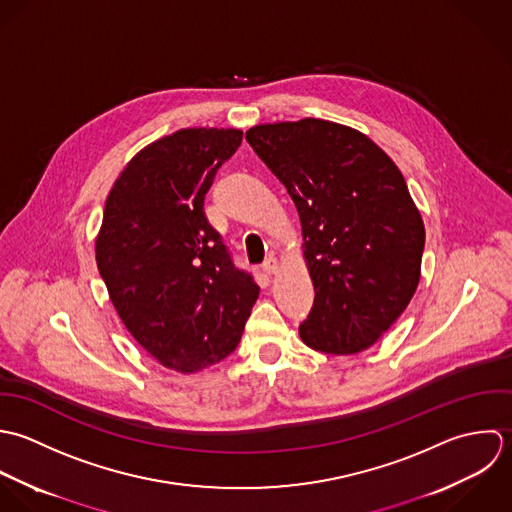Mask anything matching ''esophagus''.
Returning <instances> with one entry per match:
<instances>
[{"label": "esophagus", "instance_id": "1", "mask_svg": "<svg viewBox=\"0 0 512 512\" xmlns=\"http://www.w3.org/2000/svg\"><path fill=\"white\" fill-rule=\"evenodd\" d=\"M277 269H279V261H277V257H267L265 261H263V271L267 273V275H273V273H277Z\"/></svg>", "mask_w": 512, "mask_h": 512}]
</instances>
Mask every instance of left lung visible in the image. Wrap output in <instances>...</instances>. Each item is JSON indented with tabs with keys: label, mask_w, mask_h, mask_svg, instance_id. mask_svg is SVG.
<instances>
[{
	"label": "left lung",
	"mask_w": 512,
	"mask_h": 512,
	"mask_svg": "<svg viewBox=\"0 0 512 512\" xmlns=\"http://www.w3.org/2000/svg\"><path fill=\"white\" fill-rule=\"evenodd\" d=\"M297 205L314 303L299 326L324 354L370 348L417 289L425 229L408 184L366 134L320 118L245 132Z\"/></svg>",
	"instance_id": "8db88e82"
}]
</instances>
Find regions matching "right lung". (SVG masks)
I'll use <instances>...</instances> for the list:
<instances>
[{"instance_id":"1","label":"right lung","mask_w":512,"mask_h":512,"mask_svg":"<svg viewBox=\"0 0 512 512\" xmlns=\"http://www.w3.org/2000/svg\"><path fill=\"white\" fill-rule=\"evenodd\" d=\"M241 138L235 128L164 136L128 162L104 204L97 265L110 301L136 342L176 372L229 356L259 297L204 211Z\"/></svg>"}]
</instances>
